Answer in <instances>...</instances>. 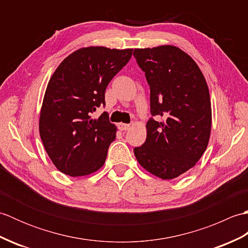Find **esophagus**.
<instances>
[{"instance_id":"esophagus-1","label":"esophagus","mask_w":248,"mask_h":248,"mask_svg":"<svg viewBox=\"0 0 248 248\" xmlns=\"http://www.w3.org/2000/svg\"><path fill=\"white\" fill-rule=\"evenodd\" d=\"M130 128H131V127H130V124H123V123L118 124V129H119L120 131H128Z\"/></svg>"}]
</instances>
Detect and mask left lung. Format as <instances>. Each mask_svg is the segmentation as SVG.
I'll use <instances>...</instances> for the list:
<instances>
[{"instance_id": "8db88e82", "label": "left lung", "mask_w": 248, "mask_h": 248, "mask_svg": "<svg viewBox=\"0 0 248 248\" xmlns=\"http://www.w3.org/2000/svg\"><path fill=\"white\" fill-rule=\"evenodd\" d=\"M133 56L149 84L152 116L135 157L152 175L177 178L207 149L212 121L207 82L192 57L177 46L135 49Z\"/></svg>"}]
</instances>
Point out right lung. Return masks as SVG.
<instances>
[{"mask_svg":"<svg viewBox=\"0 0 248 248\" xmlns=\"http://www.w3.org/2000/svg\"><path fill=\"white\" fill-rule=\"evenodd\" d=\"M133 49L89 46L73 52L51 77L39 118L45 149L56 168L86 176L104 164L116 129L108 115L92 114L105 105V89L127 65Z\"/></svg>","mask_w":248,"mask_h":248,"instance_id":"right-lung-1","label":"right lung"}]
</instances>
